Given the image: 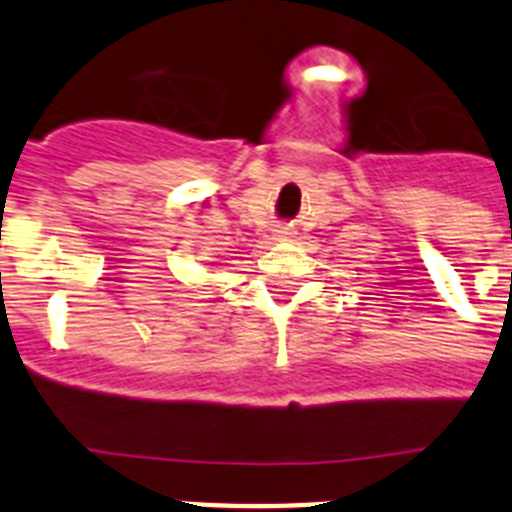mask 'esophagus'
I'll return each mask as SVG.
<instances>
[{"instance_id":"obj_1","label":"esophagus","mask_w":512,"mask_h":512,"mask_svg":"<svg viewBox=\"0 0 512 512\" xmlns=\"http://www.w3.org/2000/svg\"><path fill=\"white\" fill-rule=\"evenodd\" d=\"M277 235H279V238H287V235H292V233H289L287 228H282V230H277Z\"/></svg>"}]
</instances>
